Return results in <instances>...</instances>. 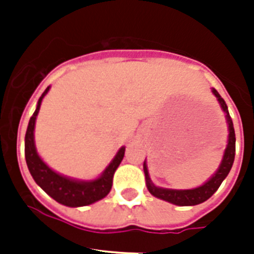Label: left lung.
Masks as SVG:
<instances>
[{"label":"left lung","mask_w":254,"mask_h":254,"mask_svg":"<svg viewBox=\"0 0 254 254\" xmlns=\"http://www.w3.org/2000/svg\"><path fill=\"white\" fill-rule=\"evenodd\" d=\"M212 93L216 96L217 101L220 104L221 109L225 113V120L228 124V145L225 147L224 155L221 159V163L216 173L213 174L212 177L209 178L208 181L205 182L204 185L199 186L196 189L191 190H171V189H162V187H157V186L151 182L149 177V171H147L146 162H143V173H145V179H146V186L149 192L153 196L166 200L169 203H173L175 205H196L200 204L203 201L212 196L213 193L216 192V190L220 187L221 182L224 181L227 175L229 174L232 169L233 161H235V151H236V137H235V129H233V123L231 116H229L228 107L225 104L224 99L219 95V92L212 88Z\"/></svg>","instance_id":"obj_1"}]
</instances>
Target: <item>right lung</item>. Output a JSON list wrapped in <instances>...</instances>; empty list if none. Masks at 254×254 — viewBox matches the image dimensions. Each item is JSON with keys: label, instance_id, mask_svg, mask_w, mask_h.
Wrapping results in <instances>:
<instances>
[{"label": "right lung", "instance_id": "add662e5", "mask_svg": "<svg viewBox=\"0 0 254 254\" xmlns=\"http://www.w3.org/2000/svg\"><path fill=\"white\" fill-rule=\"evenodd\" d=\"M50 91V87L46 88L43 95L39 97L37 104V109L31 116L29 121V127L26 130L25 137V158L29 171L34 181L41 187L46 193H49L54 200L61 203L67 207H83L101 200L109 193L113 183V175L120 163L123 161L125 154V147H121L112 162L104 170V173L99 178L93 181H77L72 178L64 177L61 174L55 173L53 169H50L42 158L38 155L35 141H34V127H35V120H37L38 112L41 108L42 100Z\"/></svg>", "mask_w": 254, "mask_h": 254}]
</instances>
